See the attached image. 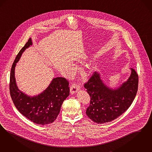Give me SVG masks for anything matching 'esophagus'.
Wrapping results in <instances>:
<instances>
[{"label":"esophagus","mask_w":152,"mask_h":152,"mask_svg":"<svg viewBox=\"0 0 152 152\" xmlns=\"http://www.w3.org/2000/svg\"><path fill=\"white\" fill-rule=\"evenodd\" d=\"M80 89V86L78 84H72L70 87V94H74L75 93H76Z\"/></svg>","instance_id":"1"}]
</instances>
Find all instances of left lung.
Instances as JSON below:
<instances>
[{"label": "left lung", "instance_id": "1", "mask_svg": "<svg viewBox=\"0 0 152 152\" xmlns=\"http://www.w3.org/2000/svg\"><path fill=\"white\" fill-rule=\"evenodd\" d=\"M131 70L127 80L115 89L104 83L96 72L84 84L91 97L86 114L92 121L100 124L111 122L129 109L136 95L139 82L136 72L132 68Z\"/></svg>", "mask_w": 152, "mask_h": 152}]
</instances>
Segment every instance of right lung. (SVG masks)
<instances>
[{
  "label": "right lung",
  "mask_w": 152,
  "mask_h": 152,
  "mask_svg": "<svg viewBox=\"0 0 152 152\" xmlns=\"http://www.w3.org/2000/svg\"><path fill=\"white\" fill-rule=\"evenodd\" d=\"M32 45L30 38L19 52L12 66L10 91L12 101L23 116L35 124L45 125L55 121L64 101L69 95V82L64 78L57 77L38 95L30 96L18 88L15 76L16 63L26 48Z\"/></svg>",
  "instance_id": "right-lung-1"
}]
</instances>
